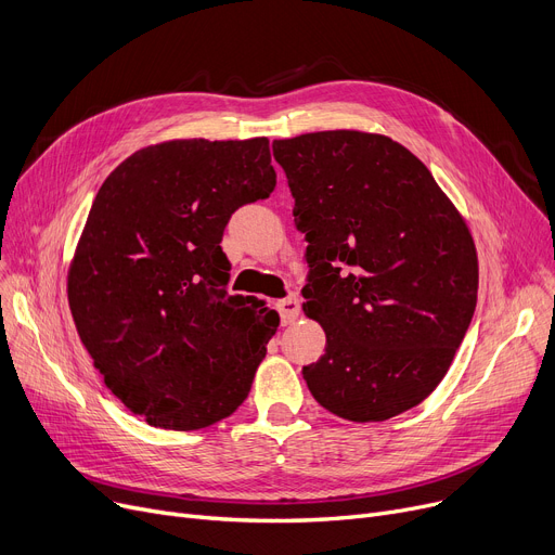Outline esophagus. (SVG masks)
<instances>
[{"label":"esophagus","instance_id":"34e87169","mask_svg":"<svg viewBox=\"0 0 555 555\" xmlns=\"http://www.w3.org/2000/svg\"><path fill=\"white\" fill-rule=\"evenodd\" d=\"M279 310H281V322H283V326L295 324V319H297L299 312H301L299 297H297V295H289V297L281 299V301H279Z\"/></svg>","mask_w":555,"mask_h":555}]
</instances>
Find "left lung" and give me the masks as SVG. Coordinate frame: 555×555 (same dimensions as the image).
<instances>
[{
  "mask_svg": "<svg viewBox=\"0 0 555 555\" xmlns=\"http://www.w3.org/2000/svg\"><path fill=\"white\" fill-rule=\"evenodd\" d=\"M272 151L308 241L304 314L326 333V353L304 366L310 393L353 423L412 410L439 387L473 322L468 222L387 134L308 132Z\"/></svg>",
  "mask_w": 555,
  "mask_h": 555,
  "instance_id": "left-lung-1",
  "label": "left lung"
}]
</instances>
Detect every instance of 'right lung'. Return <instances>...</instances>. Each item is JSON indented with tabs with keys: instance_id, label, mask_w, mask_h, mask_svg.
Listing matches in <instances>:
<instances>
[{
	"instance_id": "obj_1",
	"label": "right lung",
	"mask_w": 555,
	"mask_h": 555,
	"mask_svg": "<svg viewBox=\"0 0 555 555\" xmlns=\"http://www.w3.org/2000/svg\"><path fill=\"white\" fill-rule=\"evenodd\" d=\"M274 184L270 139L254 137L145 145L99 189L69 262V310L105 387L149 425L209 427L249 396L279 314L227 295L220 241Z\"/></svg>"
}]
</instances>
